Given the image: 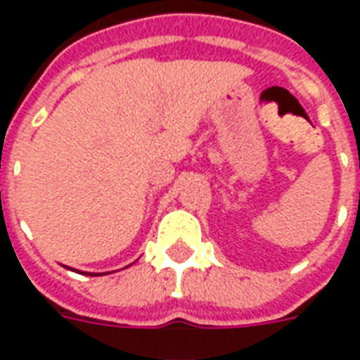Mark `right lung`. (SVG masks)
Returning a JSON list of instances; mask_svg holds the SVG:
<instances>
[{
  "label": "right lung",
  "instance_id": "1",
  "mask_svg": "<svg viewBox=\"0 0 360 360\" xmlns=\"http://www.w3.org/2000/svg\"><path fill=\"white\" fill-rule=\"evenodd\" d=\"M89 276H100V274H94V271H92V274H89Z\"/></svg>",
  "mask_w": 360,
  "mask_h": 360
}]
</instances>
